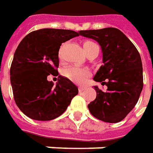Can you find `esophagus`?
Returning <instances> with one entry per match:
<instances>
[{"mask_svg":"<svg viewBox=\"0 0 153 153\" xmlns=\"http://www.w3.org/2000/svg\"><path fill=\"white\" fill-rule=\"evenodd\" d=\"M79 92H82L84 90H86L87 88H85V87H79Z\"/></svg>","mask_w":153,"mask_h":153,"instance_id":"34e87169","label":"esophagus"}]
</instances>
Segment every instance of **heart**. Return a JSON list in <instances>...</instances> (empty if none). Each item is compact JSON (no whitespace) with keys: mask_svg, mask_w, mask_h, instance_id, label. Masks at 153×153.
I'll use <instances>...</instances> for the list:
<instances>
[{"mask_svg":"<svg viewBox=\"0 0 153 153\" xmlns=\"http://www.w3.org/2000/svg\"><path fill=\"white\" fill-rule=\"evenodd\" d=\"M94 46H97V45L94 44L92 41H85L83 43L84 51L86 52L87 50H90ZM65 75L75 82L83 83L86 81L87 77L88 76L89 71L87 69H81V68H77V67H74V66H71V67H68L67 69H65Z\"/></svg>","mask_w":153,"mask_h":153,"instance_id":"1","label":"heart"}]
</instances>
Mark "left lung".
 <instances>
[{"instance_id": "1", "label": "left lung", "mask_w": 153, "mask_h": 153, "mask_svg": "<svg viewBox=\"0 0 153 153\" xmlns=\"http://www.w3.org/2000/svg\"><path fill=\"white\" fill-rule=\"evenodd\" d=\"M78 33L101 46L103 65L93 80L108 87L107 91L103 92L94 86L97 96L88 105L89 111L104 122L121 121L136 106L143 88L140 54L131 41L115 27Z\"/></svg>"}]
</instances>
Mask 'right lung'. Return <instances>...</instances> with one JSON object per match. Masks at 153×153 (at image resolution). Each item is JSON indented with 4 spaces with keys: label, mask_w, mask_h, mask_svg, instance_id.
Masks as SVG:
<instances>
[{
    "label": "right lung",
    "mask_w": 153,
    "mask_h": 153,
    "mask_svg": "<svg viewBox=\"0 0 153 153\" xmlns=\"http://www.w3.org/2000/svg\"><path fill=\"white\" fill-rule=\"evenodd\" d=\"M79 36L72 30L42 28L28 33L13 56L10 79L17 107L27 117L47 121L66 110L78 88L71 81L59 76L56 85L47 80L58 76L59 50L62 43Z\"/></svg>",
    "instance_id": "1"
}]
</instances>
